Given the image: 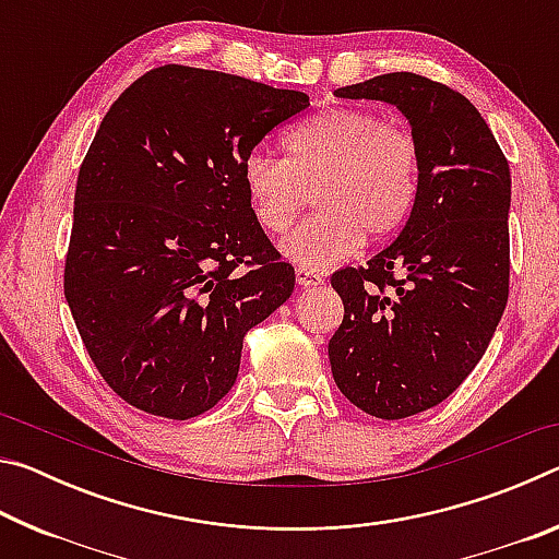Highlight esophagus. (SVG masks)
<instances>
[{
  "mask_svg": "<svg viewBox=\"0 0 559 559\" xmlns=\"http://www.w3.org/2000/svg\"><path fill=\"white\" fill-rule=\"evenodd\" d=\"M296 281H298V286H302V288H316V286H323V276H320L318 271H313V269H306V266H298L296 269Z\"/></svg>",
  "mask_w": 559,
  "mask_h": 559,
  "instance_id": "obj_1",
  "label": "esophagus"
}]
</instances>
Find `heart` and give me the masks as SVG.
<instances>
[{"label":"heart","instance_id":"1","mask_svg":"<svg viewBox=\"0 0 559 559\" xmlns=\"http://www.w3.org/2000/svg\"><path fill=\"white\" fill-rule=\"evenodd\" d=\"M286 159L251 150L241 185L263 231L281 234L316 194L318 212L302 219L281 253L298 266L323 269L362 243L392 236L412 214L421 177V147L409 128L367 108H333L293 128Z\"/></svg>","mask_w":559,"mask_h":559}]
</instances>
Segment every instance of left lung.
I'll use <instances>...</instances> for the list:
<instances>
[{
	"instance_id": "1",
	"label": "left lung",
	"mask_w": 559,
	"mask_h": 559,
	"mask_svg": "<svg viewBox=\"0 0 559 559\" xmlns=\"http://www.w3.org/2000/svg\"><path fill=\"white\" fill-rule=\"evenodd\" d=\"M335 96L392 103L421 147L400 236L330 278L345 306L328 343L335 384L377 419H404L459 390L503 316L510 167L473 103L419 73L374 75Z\"/></svg>"
}]
</instances>
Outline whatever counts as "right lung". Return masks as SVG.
I'll use <instances>...</instances> for the list:
<instances>
[{
  "label": "right lung",
  "instance_id": "right-lung-1",
  "mask_svg": "<svg viewBox=\"0 0 559 559\" xmlns=\"http://www.w3.org/2000/svg\"><path fill=\"white\" fill-rule=\"evenodd\" d=\"M308 106L300 91L167 63L106 112L75 182L63 293L122 402L177 421L210 412L243 335L290 298L296 271L253 219L241 165Z\"/></svg>",
  "mask_w": 559,
  "mask_h": 559
}]
</instances>
